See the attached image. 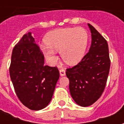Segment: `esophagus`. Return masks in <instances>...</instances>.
I'll use <instances>...</instances> for the list:
<instances>
[{
	"mask_svg": "<svg viewBox=\"0 0 124 124\" xmlns=\"http://www.w3.org/2000/svg\"><path fill=\"white\" fill-rule=\"evenodd\" d=\"M60 74L61 76H64L66 75V70H65V68H61L60 70Z\"/></svg>",
	"mask_w": 124,
	"mask_h": 124,
	"instance_id": "1",
	"label": "esophagus"
}]
</instances>
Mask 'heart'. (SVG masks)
Wrapping results in <instances>:
<instances>
[{
  "instance_id": "obj_1",
  "label": "heart",
  "mask_w": 124,
  "mask_h": 124,
  "mask_svg": "<svg viewBox=\"0 0 124 124\" xmlns=\"http://www.w3.org/2000/svg\"><path fill=\"white\" fill-rule=\"evenodd\" d=\"M45 42L40 44V49L49 62L53 63L56 60V51H60L66 63L75 65L80 62L85 55L88 34L81 27L60 28L48 33Z\"/></svg>"
}]
</instances>
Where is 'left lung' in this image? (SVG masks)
<instances>
[{
    "label": "left lung",
    "instance_id": "1",
    "mask_svg": "<svg viewBox=\"0 0 124 124\" xmlns=\"http://www.w3.org/2000/svg\"><path fill=\"white\" fill-rule=\"evenodd\" d=\"M88 25L92 36L89 52L80 63L66 72L71 96L82 107L91 106L101 96L110 67L107 41L93 26Z\"/></svg>",
    "mask_w": 124,
    "mask_h": 124
}]
</instances>
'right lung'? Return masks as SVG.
<instances>
[{
    "label": "right lung",
    "instance_id": "obj_1",
    "mask_svg": "<svg viewBox=\"0 0 124 124\" xmlns=\"http://www.w3.org/2000/svg\"><path fill=\"white\" fill-rule=\"evenodd\" d=\"M10 76L20 101L32 110L50 102L59 79L56 67L44 65V58L32 33L23 36L12 50Z\"/></svg>",
    "mask_w": 124,
    "mask_h": 124
}]
</instances>
